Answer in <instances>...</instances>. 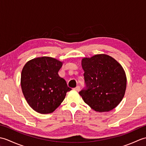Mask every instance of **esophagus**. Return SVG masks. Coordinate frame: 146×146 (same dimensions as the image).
<instances>
[{"instance_id":"1","label":"esophagus","mask_w":146,"mask_h":146,"mask_svg":"<svg viewBox=\"0 0 146 146\" xmlns=\"http://www.w3.org/2000/svg\"><path fill=\"white\" fill-rule=\"evenodd\" d=\"M74 90H76V92H79L80 90V86H77L76 87H75V88H74Z\"/></svg>"}]
</instances>
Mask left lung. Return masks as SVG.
I'll list each match as a JSON object with an SVG mask.
<instances>
[{"mask_svg":"<svg viewBox=\"0 0 146 146\" xmlns=\"http://www.w3.org/2000/svg\"><path fill=\"white\" fill-rule=\"evenodd\" d=\"M82 66L87 87L79 92L83 101L98 112L113 110L125 93L127 78L122 65L110 56L100 54L83 58Z\"/></svg>","mask_w":146,"mask_h":146,"instance_id":"8db88e82","label":"left lung"}]
</instances>
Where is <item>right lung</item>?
<instances>
[{
    "label": "right lung",
    "instance_id": "add662e5",
    "mask_svg": "<svg viewBox=\"0 0 146 146\" xmlns=\"http://www.w3.org/2000/svg\"><path fill=\"white\" fill-rule=\"evenodd\" d=\"M63 62L42 56L31 60L21 72L22 91L29 106L41 114L53 112L71 90L58 75Z\"/></svg>",
    "mask_w": 146,
    "mask_h": 146
}]
</instances>
